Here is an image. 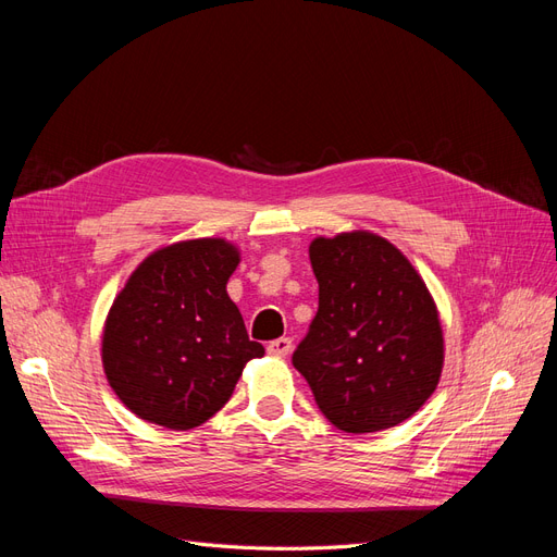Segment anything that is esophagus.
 I'll use <instances>...</instances> for the list:
<instances>
[{"mask_svg": "<svg viewBox=\"0 0 557 557\" xmlns=\"http://www.w3.org/2000/svg\"><path fill=\"white\" fill-rule=\"evenodd\" d=\"M267 350L272 352V356H276V358H285L293 350V339H290V336H281V339L269 342Z\"/></svg>", "mask_w": 557, "mask_h": 557, "instance_id": "esophagus-1", "label": "esophagus"}]
</instances>
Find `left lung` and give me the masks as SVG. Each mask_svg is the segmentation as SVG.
Masks as SVG:
<instances>
[{
	"instance_id": "left-lung-1",
	"label": "left lung",
	"mask_w": 557,
	"mask_h": 557,
	"mask_svg": "<svg viewBox=\"0 0 557 557\" xmlns=\"http://www.w3.org/2000/svg\"><path fill=\"white\" fill-rule=\"evenodd\" d=\"M318 313L293 352L318 409L350 434L395 428L430 395L444 367V332L425 281L374 232L309 246Z\"/></svg>"
}]
</instances>
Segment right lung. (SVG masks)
<instances>
[{"mask_svg": "<svg viewBox=\"0 0 557 557\" xmlns=\"http://www.w3.org/2000/svg\"><path fill=\"white\" fill-rule=\"evenodd\" d=\"M239 260V248L218 237L170 244L150 252L115 295L102 334L104 374L146 423H207L246 362L264 356L227 295Z\"/></svg>", "mask_w": 557, "mask_h": 557, "instance_id": "right-lung-1", "label": "right lung"}]
</instances>
